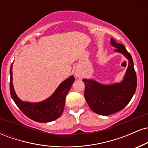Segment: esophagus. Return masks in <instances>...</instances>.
<instances>
[{
  "instance_id": "esophagus-1",
  "label": "esophagus",
  "mask_w": 148,
  "mask_h": 148,
  "mask_svg": "<svg viewBox=\"0 0 148 148\" xmlns=\"http://www.w3.org/2000/svg\"><path fill=\"white\" fill-rule=\"evenodd\" d=\"M75 75H76V77L81 78V77H82L83 74H82V72H81V71H79V70H76V72H75Z\"/></svg>"
}]
</instances>
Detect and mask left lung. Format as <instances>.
<instances>
[{"mask_svg": "<svg viewBox=\"0 0 148 148\" xmlns=\"http://www.w3.org/2000/svg\"><path fill=\"white\" fill-rule=\"evenodd\" d=\"M111 43L116 52L121 53L128 59L129 65L124 80L120 84L104 86L90 79H83L85 84V99L95 113L108 115L121 111L132 99L137 86V77L131 54L123 45L113 38Z\"/></svg>", "mask_w": 148, "mask_h": 148, "instance_id": "obj_1", "label": "left lung"}]
</instances>
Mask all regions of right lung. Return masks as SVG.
<instances>
[{
	"label": "right lung",
	"mask_w": 148,
	"mask_h": 148,
	"mask_svg": "<svg viewBox=\"0 0 148 148\" xmlns=\"http://www.w3.org/2000/svg\"><path fill=\"white\" fill-rule=\"evenodd\" d=\"M10 90L12 98L23 114L34 121L48 123L56 120L63 112L65 97L75 78L70 76L61 84L50 97L42 102L30 103L22 101L16 96L12 84V64L10 67Z\"/></svg>",
	"instance_id": "add662e5"
}]
</instances>
